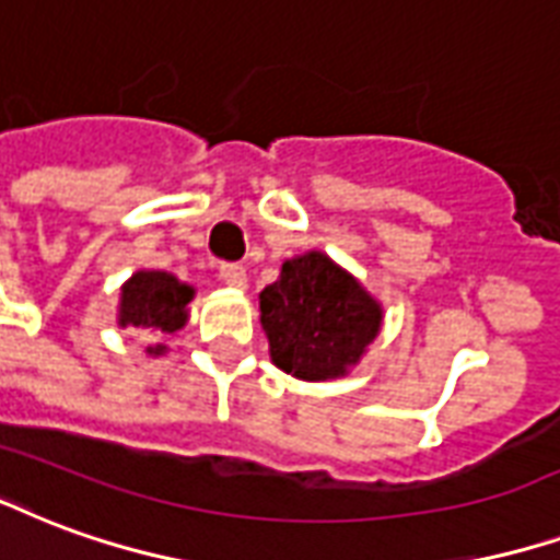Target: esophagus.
<instances>
[{"instance_id": "esophagus-1", "label": "esophagus", "mask_w": 560, "mask_h": 560, "mask_svg": "<svg viewBox=\"0 0 560 560\" xmlns=\"http://www.w3.org/2000/svg\"><path fill=\"white\" fill-rule=\"evenodd\" d=\"M219 279L225 281L228 288H246V267H240V264H222L219 267Z\"/></svg>"}]
</instances>
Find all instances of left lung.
Here are the masks:
<instances>
[{"label":"left lung","instance_id":"1","mask_svg":"<svg viewBox=\"0 0 560 560\" xmlns=\"http://www.w3.org/2000/svg\"><path fill=\"white\" fill-rule=\"evenodd\" d=\"M380 320V305L320 252L288 260L260 293L272 362L300 380L341 376L374 341Z\"/></svg>","mask_w":560,"mask_h":560}]
</instances>
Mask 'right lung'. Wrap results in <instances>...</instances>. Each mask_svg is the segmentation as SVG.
Returning <instances> with one entry per match:
<instances>
[{
    "label": "right lung",
    "instance_id": "1",
    "mask_svg": "<svg viewBox=\"0 0 560 560\" xmlns=\"http://www.w3.org/2000/svg\"><path fill=\"white\" fill-rule=\"evenodd\" d=\"M192 288L168 272H136L121 291V326H142L156 332H177L186 323V302ZM151 353H163L156 347Z\"/></svg>",
    "mask_w": 560,
    "mask_h": 560
}]
</instances>
